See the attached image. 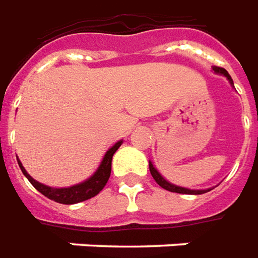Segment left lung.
Masks as SVG:
<instances>
[{
    "instance_id": "left-lung-1",
    "label": "left lung",
    "mask_w": 258,
    "mask_h": 258,
    "mask_svg": "<svg viewBox=\"0 0 258 258\" xmlns=\"http://www.w3.org/2000/svg\"><path fill=\"white\" fill-rule=\"evenodd\" d=\"M213 71L215 74H221L225 76L226 79L229 80V83L233 86V80L231 79V76L229 74L226 72L224 68H220V67H214ZM149 168H150V172H151V176L154 178V180L157 183L160 184L161 187H164L165 190H169V191H173V193H182V195H203V193H207L210 191L211 189H206V190H191V189H186V187H180V186H176V184H172L168 182L167 179H164L161 173L158 172L157 169L154 168V165L151 164V161L149 162Z\"/></svg>"
}]
</instances>
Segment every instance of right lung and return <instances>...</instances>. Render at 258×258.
<instances>
[{"mask_svg":"<svg viewBox=\"0 0 258 258\" xmlns=\"http://www.w3.org/2000/svg\"><path fill=\"white\" fill-rule=\"evenodd\" d=\"M122 144V140H119L118 143H115L111 149L105 153L103 161L100 164V167L97 168V171L90 178L86 179L85 182L82 183L74 184L69 187H50L47 184H43L34 180V179L26 172V169L23 168L22 162L18 158V164L21 167L23 175L29 179V182L37 189L41 195H44L45 197H48L50 200H54L56 203L61 204H76V203L85 202L89 200L91 197L97 196L100 191L103 190L104 186L107 184L111 175V162H112V155L115 154V151L119 149V146Z\"/></svg>","mask_w":258,"mask_h":258,"instance_id":"1","label":"right lung"}]
</instances>
